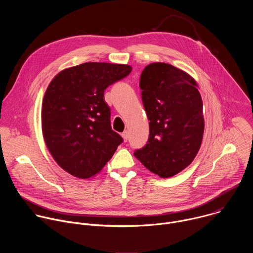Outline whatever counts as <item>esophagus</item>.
<instances>
[{
    "instance_id": "obj_1",
    "label": "esophagus",
    "mask_w": 253,
    "mask_h": 253,
    "mask_svg": "<svg viewBox=\"0 0 253 253\" xmlns=\"http://www.w3.org/2000/svg\"><path fill=\"white\" fill-rule=\"evenodd\" d=\"M121 136H122V138L124 139V141L126 142V141L128 140V138H129V133H128V131H127V130L124 131V132L121 134Z\"/></svg>"
}]
</instances>
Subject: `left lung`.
<instances>
[{
    "label": "left lung",
    "instance_id": "obj_1",
    "mask_svg": "<svg viewBox=\"0 0 253 253\" xmlns=\"http://www.w3.org/2000/svg\"><path fill=\"white\" fill-rule=\"evenodd\" d=\"M139 86L149 122L148 142L134 156L152 173L168 178L198 153L204 132L203 103L195 80L170 64L152 63Z\"/></svg>",
    "mask_w": 253,
    "mask_h": 253
}]
</instances>
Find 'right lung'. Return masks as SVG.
Masks as SVG:
<instances>
[{
    "mask_svg": "<svg viewBox=\"0 0 253 253\" xmlns=\"http://www.w3.org/2000/svg\"><path fill=\"white\" fill-rule=\"evenodd\" d=\"M132 67L88 62L67 68L49 84L42 105V131L58 165L75 177L99 173L123 142L112 130L104 91Z\"/></svg>",
    "mask_w": 253,
    "mask_h": 253,
    "instance_id": "1",
    "label": "right lung"
}]
</instances>
